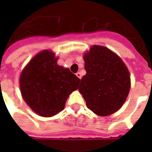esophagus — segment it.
Returning a JSON list of instances; mask_svg holds the SVG:
<instances>
[{
    "instance_id": "1",
    "label": "esophagus",
    "mask_w": 152,
    "mask_h": 152,
    "mask_svg": "<svg viewBox=\"0 0 152 152\" xmlns=\"http://www.w3.org/2000/svg\"><path fill=\"white\" fill-rule=\"evenodd\" d=\"M76 76H77V77H78L79 79H81V77H82V76H81V73H80V72H76Z\"/></svg>"
}]
</instances>
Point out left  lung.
I'll list each match as a JSON object with an SVG mask.
<instances>
[{"label": "left lung", "mask_w": 152, "mask_h": 152, "mask_svg": "<svg viewBox=\"0 0 152 152\" xmlns=\"http://www.w3.org/2000/svg\"><path fill=\"white\" fill-rule=\"evenodd\" d=\"M87 73L79 91L89 110L99 116H109L122 106L129 93L130 75L122 60L113 51L93 46L83 55Z\"/></svg>", "instance_id": "left-lung-1"}]
</instances>
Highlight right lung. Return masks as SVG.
<instances>
[{
  "label": "right lung",
  "instance_id": "right-lung-1",
  "mask_svg": "<svg viewBox=\"0 0 152 152\" xmlns=\"http://www.w3.org/2000/svg\"><path fill=\"white\" fill-rule=\"evenodd\" d=\"M50 50L35 55L20 77V91L26 103L42 117H52L64 110L69 95L77 90L80 79L60 66Z\"/></svg>",
  "mask_w": 152,
  "mask_h": 152
}]
</instances>
